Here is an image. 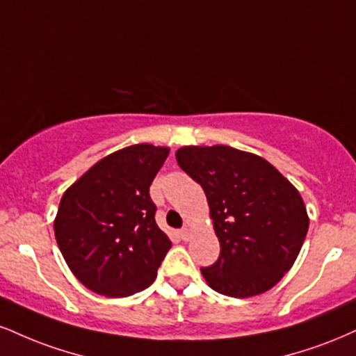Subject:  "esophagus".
I'll use <instances>...</instances> for the list:
<instances>
[{
  "instance_id": "obj_1",
  "label": "esophagus",
  "mask_w": 356,
  "mask_h": 356,
  "mask_svg": "<svg viewBox=\"0 0 356 356\" xmlns=\"http://www.w3.org/2000/svg\"><path fill=\"white\" fill-rule=\"evenodd\" d=\"M191 235H192V230H191V227L189 225H186V227H184V229L181 230V238H182V241H189V238H191Z\"/></svg>"
}]
</instances>
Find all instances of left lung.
<instances>
[{"instance_id": "left-lung-1", "label": "left lung", "mask_w": 356, "mask_h": 356, "mask_svg": "<svg viewBox=\"0 0 356 356\" xmlns=\"http://www.w3.org/2000/svg\"><path fill=\"white\" fill-rule=\"evenodd\" d=\"M175 159L202 186L220 243L219 260L200 268L209 286L235 298L270 290L305 241L300 192L264 157L230 145H184Z\"/></svg>"}]
</instances>
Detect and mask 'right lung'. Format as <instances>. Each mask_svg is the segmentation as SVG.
Here are the masks:
<instances>
[{
    "instance_id": "1",
    "label": "right lung",
    "mask_w": 356,
    "mask_h": 356,
    "mask_svg": "<svg viewBox=\"0 0 356 356\" xmlns=\"http://www.w3.org/2000/svg\"><path fill=\"white\" fill-rule=\"evenodd\" d=\"M167 156L164 145L119 149L63 194L56 242L67 267L91 292L129 297L156 280L172 242L156 224L149 187Z\"/></svg>"
}]
</instances>
